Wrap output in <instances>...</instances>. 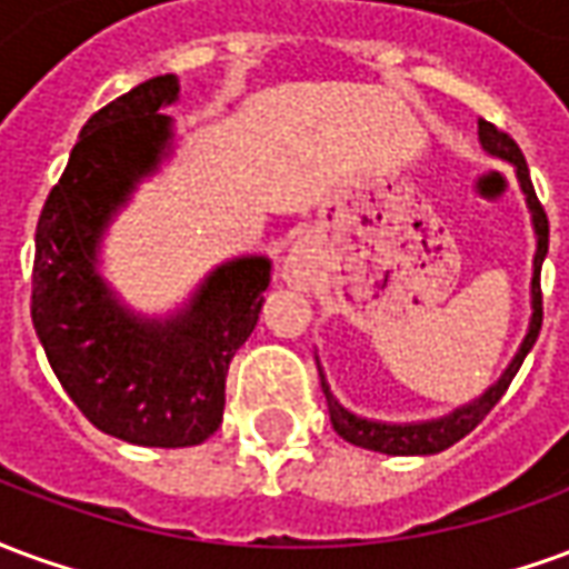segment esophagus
<instances>
[{"instance_id":"esophagus-1","label":"esophagus","mask_w":569,"mask_h":569,"mask_svg":"<svg viewBox=\"0 0 569 569\" xmlns=\"http://www.w3.org/2000/svg\"><path fill=\"white\" fill-rule=\"evenodd\" d=\"M317 273V261H313V249L308 243H296L286 252L283 259V280L296 289H308Z\"/></svg>"}]
</instances>
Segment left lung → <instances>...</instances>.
<instances>
[{"label":"left lung","instance_id":"1","mask_svg":"<svg viewBox=\"0 0 569 569\" xmlns=\"http://www.w3.org/2000/svg\"><path fill=\"white\" fill-rule=\"evenodd\" d=\"M478 142L481 149L488 151L490 158H500V161L512 163L515 179L521 186V194L527 200V210H530V222H533V237H537V252H533V277H530V322H527V335L518 353L512 357V362L506 366L497 381L490 383L488 390L481 396H476L472 402L453 408L448 415L432 420H415V423H387V420H371L362 418V415H353L350 408H345L338 399H335L332 387L326 381V371L320 366V357H317V369H320V383L322 393H326V402H329V418H332L335 432L341 436L350 445H359V448H369V451L390 453V457H427V453H439L445 448H451L453 441H460L463 436H469L472 429L485 420L490 408L497 406L502 399V393L509 390V383L521 369L525 357L533 350L539 338V329H542V292H539V271H542V261H546V252H549V219L539 207L537 191H533V182H530V170H527V161L521 149L515 146V140L509 133L497 130L490 121H478Z\"/></svg>","mask_w":569,"mask_h":569}]
</instances>
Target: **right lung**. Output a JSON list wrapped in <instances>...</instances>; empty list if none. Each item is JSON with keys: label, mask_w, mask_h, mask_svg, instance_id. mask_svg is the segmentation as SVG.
<instances>
[{"label": "right lung", "mask_w": 569, "mask_h": 569, "mask_svg": "<svg viewBox=\"0 0 569 569\" xmlns=\"http://www.w3.org/2000/svg\"><path fill=\"white\" fill-rule=\"evenodd\" d=\"M179 79L158 76L79 133L36 228L32 326L57 381L93 427L142 448H188L222 423L228 366L259 322L268 256L216 264L167 317L128 308L100 273L109 224L173 154Z\"/></svg>", "instance_id": "1"}]
</instances>
